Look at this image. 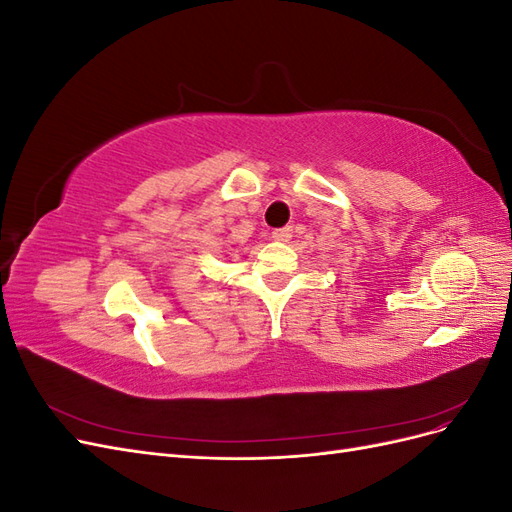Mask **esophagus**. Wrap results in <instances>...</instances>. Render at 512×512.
I'll return each instance as SVG.
<instances>
[{"label": "esophagus", "mask_w": 512, "mask_h": 512, "mask_svg": "<svg viewBox=\"0 0 512 512\" xmlns=\"http://www.w3.org/2000/svg\"><path fill=\"white\" fill-rule=\"evenodd\" d=\"M292 237V228L284 226V228H277L271 232V239L273 241H288Z\"/></svg>", "instance_id": "obj_1"}]
</instances>
